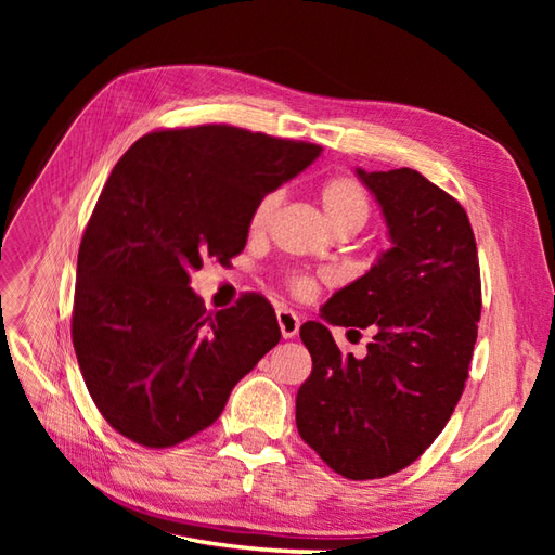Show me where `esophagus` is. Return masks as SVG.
I'll list each match as a JSON object with an SVG mask.
<instances>
[{"label":"esophagus","mask_w":555,"mask_h":555,"mask_svg":"<svg viewBox=\"0 0 555 555\" xmlns=\"http://www.w3.org/2000/svg\"><path fill=\"white\" fill-rule=\"evenodd\" d=\"M278 324H280V333H282V338L284 340H289V338H294V335L298 333V328H300V322H298V317H296V312H292V310H278Z\"/></svg>","instance_id":"obj_1"}]
</instances>
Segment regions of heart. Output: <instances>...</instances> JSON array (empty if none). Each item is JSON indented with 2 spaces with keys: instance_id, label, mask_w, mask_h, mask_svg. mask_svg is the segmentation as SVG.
Masks as SVG:
<instances>
[{
  "instance_id": "b5f03b06",
  "label": "heart",
  "mask_w": 555,
  "mask_h": 555,
  "mask_svg": "<svg viewBox=\"0 0 555 555\" xmlns=\"http://www.w3.org/2000/svg\"><path fill=\"white\" fill-rule=\"evenodd\" d=\"M282 194L271 192L259 198V204L255 206L249 215V231L251 233H261L268 222L273 220V215L280 206ZM317 201L322 206V212L326 217L328 227L338 233V231H359L371 217V198H367L365 190L357 180L338 176L322 182V188L317 190ZM289 287L296 296H312L314 294V280L308 275H294L289 280Z\"/></svg>"
}]
</instances>
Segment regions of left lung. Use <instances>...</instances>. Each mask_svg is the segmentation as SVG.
Instances as JSON below:
<instances>
[{"label":"left lung","instance_id":"left-lung-1","mask_svg":"<svg viewBox=\"0 0 555 555\" xmlns=\"http://www.w3.org/2000/svg\"><path fill=\"white\" fill-rule=\"evenodd\" d=\"M391 247L322 308L334 325L373 327L363 360L343 356L323 322L300 326L312 373L296 426L347 479H379L414 463L459 405L481 312L473 227L456 198L412 169L363 171Z\"/></svg>","mask_w":555,"mask_h":555}]
</instances>
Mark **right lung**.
I'll list each match as a JSON object with an SVG mask.
<instances>
[{
	"label": "right lung",
	"mask_w": 555,
	"mask_h": 555,
	"mask_svg": "<svg viewBox=\"0 0 555 555\" xmlns=\"http://www.w3.org/2000/svg\"><path fill=\"white\" fill-rule=\"evenodd\" d=\"M319 155L204 125L147 133L115 164L78 249L72 335L94 405L125 438L162 449L208 428L280 343L263 298L206 314L190 275L241 255L259 198Z\"/></svg>",
	"instance_id": "add662e5"
}]
</instances>
